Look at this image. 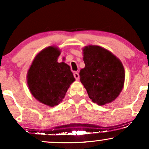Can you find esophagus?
<instances>
[{"label": "esophagus", "mask_w": 149, "mask_h": 149, "mask_svg": "<svg viewBox=\"0 0 149 149\" xmlns=\"http://www.w3.org/2000/svg\"><path fill=\"white\" fill-rule=\"evenodd\" d=\"M74 78L76 79V80H79V74L78 72H74Z\"/></svg>", "instance_id": "34e87169"}]
</instances>
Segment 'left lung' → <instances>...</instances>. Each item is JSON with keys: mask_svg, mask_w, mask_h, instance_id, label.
Instances as JSON below:
<instances>
[{"mask_svg": "<svg viewBox=\"0 0 149 149\" xmlns=\"http://www.w3.org/2000/svg\"><path fill=\"white\" fill-rule=\"evenodd\" d=\"M85 68L80 70V81L93 102L102 106L113 102L124 86L125 70L119 58L97 45L83 49Z\"/></svg>", "mask_w": 149, "mask_h": 149, "instance_id": "8db88e82", "label": "left lung"}]
</instances>
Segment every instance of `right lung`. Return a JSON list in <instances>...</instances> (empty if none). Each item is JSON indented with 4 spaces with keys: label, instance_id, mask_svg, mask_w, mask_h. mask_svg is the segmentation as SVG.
Returning <instances> with one entry per match:
<instances>
[{
    "label": "right lung",
    "instance_id": "1",
    "mask_svg": "<svg viewBox=\"0 0 149 149\" xmlns=\"http://www.w3.org/2000/svg\"><path fill=\"white\" fill-rule=\"evenodd\" d=\"M61 51L49 46L38 53L27 72V84L31 94L40 103L54 107L60 104L75 81L70 66L59 63Z\"/></svg>",
    "mask_w": 149,
    "mask_h": 149
}]
</instances>
